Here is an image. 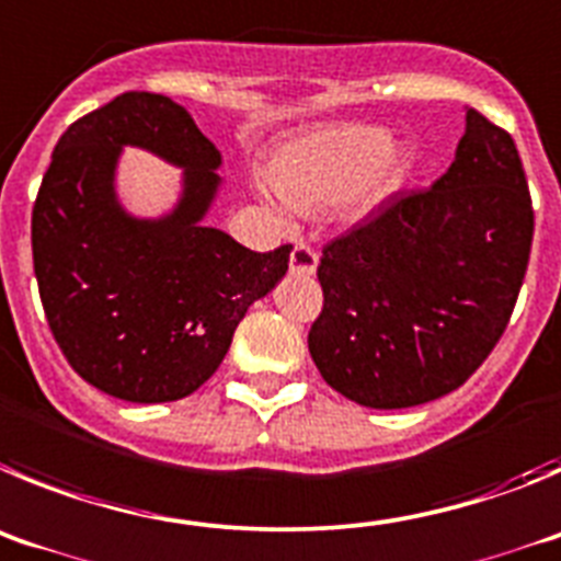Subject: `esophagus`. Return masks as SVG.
<instances>
[{
  "instance_id": "esophagus-1",
  "label": "esophagus",
  "mask_w": 561,
  "mask_h": 561,
  "mask_svg": "<svg viewBox=\"0 0 561 561\" xmlns=\"http://www.w3.org/2000/svg\"><path fill=\"white\" fill-rule=\"evenodd\" d=\"M318 268V254L310 245L299 243L290 254V274L293 276H312Z\"/></svg>"
}]
</instances>
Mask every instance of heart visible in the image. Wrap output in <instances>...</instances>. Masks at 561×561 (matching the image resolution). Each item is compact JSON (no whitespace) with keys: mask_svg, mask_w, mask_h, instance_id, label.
I'll list each match as a JSON object with an SVG mask.
<instances>
[{"mask_svg":"<svg viewBox=\"0 0 561 561\" xmlns=\"http://www.w3.org/2000/svg\"><path fill=\"white\" fill-rule=\"evenodd\" d=\"M388 139L386 128L363 123L312 128L282 145L271 164V184L290 209H321L343 194L352 215H366L402 179V153Z\"/></svg>","mask_w":561,"mask_h":561,"instance_id":"1","label":"heart"}]
</instances>
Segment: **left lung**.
<instances>
[{
	"instance_id": "1",
	"label": "left lung",
	"mask_w": 561,
	"mask_h": 561,
	"mask_svg": "<svg viewBox=\"0 0 561 561\" xmlns=\"http://www.w3.org/2000/svg\"><path fill=\"white\" fill-rule=\"evenodd\" d=\"M534 209L512 134L467 108L431 190L397 193L324 245L307 346L357 405L393 411L456 391L501 341L526 279Z\"/></svg>"
}]
</instances>
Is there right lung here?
Wrapping results in <instances>:
<instances>
[{
  "mask_svg": "<svg viewBox=\"0 0 561 561\" xmlns=\"http://www.w3.org/2000/svg\"><path fill=\"white\" fill-rule=\"evenodd\" d=\"M125 144L185 168L161 219H134L113 193ZM220 150L184 105L125 92L69 125L33 206V268L47 324L89 386L125 402H173L204 386L237 324L285 276L293 245L256 254L204 226Z\"/></svg>",
  "mask_w": 561,
  "mask_h": 561,
  "instance_id": "add662e5",
  "label": "right lung"
}]
</instances>
